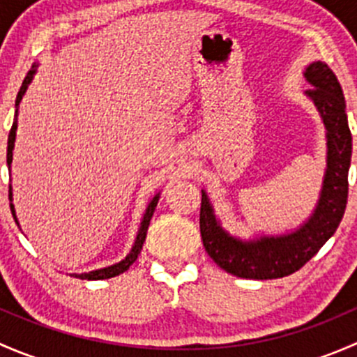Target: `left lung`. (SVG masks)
<instances>
[{"label": "left lung", "instance_id": "obj_1", "mask_svg": "<svg viewBox=\"0 0 357 357\" xmlns=\"http://www.w3.org/2000/svg\"><path fill=\"white\" fill-rule=\"evenodd\" d=\"M304 75L312 86L305 95L318 107L328 139L325 181L311 219L290 235L271 238L262 236L255 242H242L229 236L218 225L207 195L202 192L200 235L205 250L219 268L240 278L275 280L298 271L318 254L344 218L352 155V136L345 114L344 93L337 75L326 63H311Z\"/></svg>", "mask_w": 357, "mask_h": 357}]
</instances>
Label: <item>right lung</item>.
<instances>
[{"mask_svg": "<svg viewBox=\"0 0 357 357\" xmlns=\"http://www.w3.org/2000/svg\"><path fill=\"white\" fill-rule=\"evenodd\" d=\"M32 74H34V70H31L27 75H25L22 86H20L19 95H17L15 105H19L20 100H22V95L25 93V89H27V84H29V82H31ZM15 117H17V114H15ZM15 129H17V119H15V121H13V126H12V129H10V135H8V150H6V164H8V165L12 164V150H13V142H15ZM10 195H12V193H10ZM157 202H158V197H155V199L150 202L149 208H146V212H145V218H143L142 228H139L138 236H136L135 247H132L131 254H129L128 257L124 259V261H121V262H119V264L110 266V268L98 269V271L84 273V275H75V278H81V280H107V278H114V276L121 275V273H124L126 269H129V266H131L132 262L136 261V257H138V254H139V252H142L143 242H145V238H146V229H149L150 219H152L153 211H155ZM10 208H12L13 218H15V211H13V205H12V204H10Z\"/></svg>", "mask_w": 357, "mask_h": 357, "instance_id": "right-lung-1", "label": "right lung"}]
</instances>
